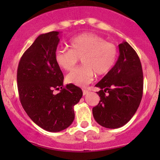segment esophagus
Wrapping results in <instances>:
<instances>
[{"instance_id":"1","label":"esophagus","mask_w":160,"mask_h":160,"mask_svg":"<svg viewBox=\"0 0 160 160\" xmlns=\"http://www.w3.org/2000/svg\"><path fill=\"white\" fill-rule=\"evenodd\" d=\"M88 93H89V91H88V90H83V95L88 94Z\"/></svg>"}]
</instances>
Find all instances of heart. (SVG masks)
<instances>
[{
  "label": "heart",
  "mask_w": 160,
  "mask_h": 160,
  "mask_svg": "<svg viewBox=\"0 0 160 160\" xmlns=\"http://www.w3.org/2000/svg\"><path fill=\"white\" fill-rule=\"evenodd\" d=\"M70 49H59L55 52L57 65L66 71L71 70L81 59L83 67L74 69L67 76V83L86 87L93 80L94 74L104 75L115 65L118 48L97 34L84 32L69 41Z\"/></svg>",
  "instance_id": "1"
}]
</instances>
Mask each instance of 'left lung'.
Returning <instances> with one entry per match:
<instances>
[{
    "label": "left lung",
    "mask_w": 160,
    "mask_h": 160,
    "mask_svg": "<svg viewBox=\"0 0 160 160\" xmlns=\"http://www.w3.org/2000/svg\"><path fill=\"white\" fill-rule=\"evenodd\" d=\"M119 56L111 70L95 87L100 101L93 108L95 121L104 128L125 125L136 112L143 92V72L139 57L127 42L118 45Z\"/></svg>",
    "instance_id": "8db88e82"
}]
</instances>
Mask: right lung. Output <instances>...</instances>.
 Masks as SVG:
<instances>
[{"label": "right lung", "instance_id": "right-lung-1", "mask_svg": "<svg viewBox=\"0 0 160 160\" xmlns=\"http://www.w3.org/2000/svg\"><path fill=\"white\" fill-rule=\"evenodd\" d=\"M59 32L37 37L24 52L17 72L19 98L28 117L39 127L51 132L66 129L73 122V107L83 91L70 83L63 87V74L55 60L59 42ZM61 89L55 95V89Z\"/></svg>", "mask_w": 160, "mask_h": 160}]
</instances>
